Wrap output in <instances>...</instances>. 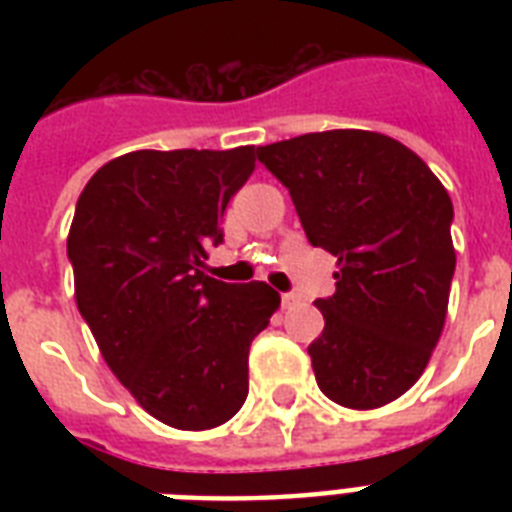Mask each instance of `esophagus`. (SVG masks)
<instances>
[{
	"label": "esophagus",
	"mask_w": 512,
	"mask_h": 512,
	"mask_svg": "<svg viewBox=\"0 0 512 512\" xmlns=\"http://www.w3.org/2000/svg\"><path fill=\"white\" fill-rule=\"evenodd\" d=\"M300 303V295H295V292H287V295H281V305L284 308H289V305Z\"/></svg>",
	"instance_id": "1"
}]
</instances>
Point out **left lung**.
I'll use <instances>...</instances> for the list:
<instances>
[{
  "label": "left lung",
  "instance_id": "obj_1",
  "mask_svg": "<svg viewBox=\"0 0 512 512\" xmlns=\"http://www.w3.org/2000/svg\"><path fill=\"white\" fill-rule=\"evenodd\" d=\"M289 188L305 236L337 257V292L316 300L321 393L377 409L420 380L452 287V199L404 143L369 130L308 132L257 148Z\"/></svg>",
  "mask_w": 512,
  "mask_h": 512
}]
</instances>
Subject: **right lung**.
<instances>
[{"instance_id":"right-lung-1","label":"right lung","mask_w":512,"mask_h":512,"mask_svg":"<svg viewBox=\"0 0 512 512\" xmlns=\"http://www.w3.org/2000/svg\"><path fill=\"white\" fill-rule=\"evenodd\" d=\"M255 146L132 151L103 164L68 231L76 308L132 398L177 430L217 428L249 393V345L281 297L201 271Z\"/></svg>"}]
</instances>
